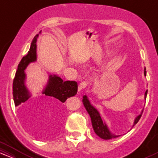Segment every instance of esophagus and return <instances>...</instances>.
Here are the masks:
<instances>
[{"mask_svg": "<svg viewBox=\"0 0 158 158\" xmlns=\"http://www.w3.org/2000/svg\"><path fill=\"white\" fill-rule=\"evenodd\" d=\"M88 85V81H84L82 82H81L79 85V90H81V89H84V88H86Z\"/></svg>", "mask_w": 158, "mask_h": 158, "instance_id": "34e87169", "label": "esophagus"}]
</instances>
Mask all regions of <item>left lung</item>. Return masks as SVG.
Returning <instances> with one entry per match:
<instances>
[{
    "label": "left lung",
    "instance_id": "obj_1",
    "mask_svg": "<svg viewBox=\"0 0 158 158\" xmlns=\"http://www.w3.org/2000/svg\"><path fill=\"white\" fill-rule=\"evenodd\" d=\"M144 75L146 76V68H145V70H144ZM147 93H148V90H146V93H145V98H146ZM82 102H83V104H84V106L85 107V108H86L87 111H88V114H89L90 118H91L92 126H93L94 131H95V133L97 134L100 138L104 139H114V138H116V137H119V135H114V134L110 133L106 123H103L102 119L101 118L99 112L97 111V110L96 109L94 106H91V104L90 103L88 97H87V96H84V97H83ZM143 112V110H142V113L139 114V116H137V118L135 119L134 126L138 123L139 119H140L141 116H142Z\"/></svg>",
    "mask_w": 158,
    "mask_h": 158
}]
</instances>
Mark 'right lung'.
Masks as SVG:
<instances>
[{
    "instance_id": "add662e5",
    "label": "right lung",
    "mask_w": 158,
    "mask_h": 158,
    "mask_svg": "<svg viewBox=\"0 0 158 158\" xmlns=\"http://www.w3.org/2000/svg\"><path fill=\"white\" fill-rule=\"evenodd\" d=\"M38 35H35L32 40L28 53L23 56L19 62L14 78L12 94L15 106L25 102L30 97V94L24 85V70L30 62L36 60V40ZM77 90L78 84L77 81H63L60 77L54 75L50 76L48 84L42 94L47 97L48 103L55 104L57 102H64L68 98L75 96L77 93Z\"/></svg>"
}]
</instances>
